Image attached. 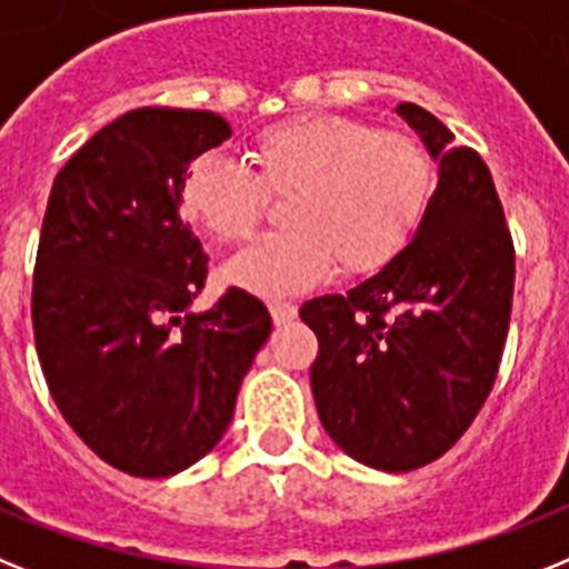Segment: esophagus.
Listing matches in <instances>:
<instances>
[{"instance_id":"1","label":"esophagus","mask_w":569,"mask_h":569,"mask_svg":"<svg viewBox=\"0 0 569 569\" xmlns=\"http://www.w3.org/2000/svg\"><path fill=\"white\" fill-rule=\"evenodd\" d=\"M269 312H271V320H274V323L286 326V323H291V320L298 318V306L286 303V300H271Z\"/></svg>"}]
</instances>
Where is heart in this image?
<instances>
[{
    "label": "heart",
    "mask_w": 569,
    "mask_h": 569,
    "mask_svg": "<svg viewBox=\"0 0 569 569\" xmlns=\"http://www.w3.org/2000/svg\"><path fill=\"white\" fill-rule=\"evenodd\" d=\"M254 174L202 154L182 177L180 206L217 243H243L260 223L263 191L289 194L291 229L263 237L231 260V283L283 295L323 280L375 274L401 254L432 194V160L418 137L378 131L340 113H303L251 140Z\"/></svg>",
    "instance_id": "b5f03b06"
}]
</instances>
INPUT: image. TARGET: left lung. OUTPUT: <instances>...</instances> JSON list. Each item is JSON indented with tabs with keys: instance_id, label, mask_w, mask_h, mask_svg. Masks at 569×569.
Returning a JSON list of instances; mask_svg holds the SVG:
<instances>
[{
	"instance_id": "obj_1",
	"label": "left lung",
	"mask_w": 569,
	"mask_h": 569,
	"mask_svg": "<svg viewBox=\"0 0 569 569\" xmlns=\"http://www.w3.org/2000/svg\"><path fill=\"white\" fill-rule=\"evenodd\" d=\"M438 162L401 254L300 306L318 335L312 395L346 456L383 472L441 458L483 407L510 329L516 251L490 168L415 102L395 108Z\"/></svg>"
}]
</instances>
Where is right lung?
<instances>
[{"instance_id":"add662e5","label":"right lung","mask_w":569,"mask_h":569,"mask_svg":"<svg viewBox=\"0 0 569 569\" xmlns=\"http://www.w3.org/2000/svg\"><path fill=\"white\" fill-rule=\"evenodd\" d=\"M229 137L220 113L137 108L79 148L48 197L39 363L73 432L128 476H177L211 452L269 340V309L243 289L191 312L209 254L182 223V177Z\"/></svg>"}]
</instances>
